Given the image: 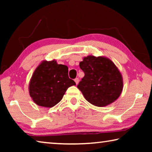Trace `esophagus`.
<instances>
[{"mask_svg": "<svg viewBox=\"0 0 152 152\" xmlns=\"http://www.w3.org/2000/svg\"><path fill=\"white\" fill-rule=\"evenodd\" d=\"M74 81H75V82H76V84H78V82H79V79H78V78H76L74 79Z\"/></svg>", "mask_w": 152, "mask_h": 152, "instance_id": "obj_1", "label": "esophagus"}]
</instances>
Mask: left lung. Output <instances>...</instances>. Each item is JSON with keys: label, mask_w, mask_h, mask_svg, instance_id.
Masks as SVG:
<instances>
[{"label": "left lung", "mask_w": 152, "mask_h": 152, "mask_svg": "<svg viewBox=\"0 0 152 152\" xmlns=\"http://www.w3.org/2000/svg\"><path fill=\"white\" fill-rule=\"evenodd\" d=\"M80 68L84 76L77 87L90 103L103 107L119 97L123 88L122 74L109 58L90 55L80 62Z\"/></svg>", "instance_id": "8db88e82"}]
</instances>
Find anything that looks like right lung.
I'll return each mask as SVG.
<instances>
[{
    "label": "right lung",
    "instance_id": "obj_1",
    "mask_svg": "<svg viewBox=\"0 0 152 152\" xmlns=\"http://www.w3.org/2000/svg\"><path fill=\"white\" fill-rule=\"evenodd\" d=\"M75 85L68 77V66L58 64L56 60H43L33 72L29 92L36 104L51 108L62 99L69 87Z\"/></svg>",
    "mask_w": 152,
    "mask_h": 152
}]
</instances>
